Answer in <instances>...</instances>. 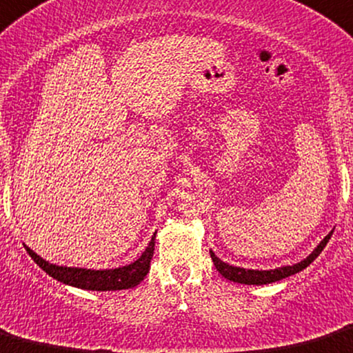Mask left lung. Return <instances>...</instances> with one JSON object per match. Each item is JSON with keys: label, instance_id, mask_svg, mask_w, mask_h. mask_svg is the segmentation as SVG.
I'll list each match as a JSON object with an SVG mask.
<instances>
[{"label": "left lung", "instance_id": "obj_1", "mask_svg": "<svg viewBox=\"0 0 353 353\" xmlns=\"http://www.w3.org/2000/svg\"><path fill=\"white\" fill-rule=\"evenodd\" d=\"M332 233H333V230L325 236L323 240H321L320 243L316 245V248H314V250L311 252L306 259H303L301 262H298V264H292V265L277 267V269H269V270L243 269V267L226 264V262H223L221 259H218L216 255H214L213 250H210V254H211V259H213V262H214V267H216V270L225 277V279L233 281V283H239V284H248V285L270 284V283H276V281L285 279V277L292 276V274H298V272H301L303 269H306V267L310 265L311 262H313L314 259L321 254V250L326 247L328 240L332 239Z\"/></svg>", "mask_w": 353, "mask_h": 353}]
</instances>
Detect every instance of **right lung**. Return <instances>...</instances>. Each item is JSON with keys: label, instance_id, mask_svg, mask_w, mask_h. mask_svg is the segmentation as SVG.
I'll list each match as a JSON object with an SVG mask.
<instances>
[{"label": "right lung", "instance_id": "right-lung-1", "mask_svg": "<svg viewBox=\"0 0 353 353\" xmlns=\"http://www.w3.org/2000/svg\"><path fill=\"white\" fill-rule=\"evenodd\" d=\"M157 233V232H155ZM155 233L148 242L147 248L142 252L137 261L132 264L117 267V269H84V267H68V265H55L50 262L43 261L40 255H37L32 248L25 245L28 255L33 259L37 265L46 270L50 277L61 281L62 284L72 285V288L86 289V291H121V289H132L139 285L145 279L148 269H150V261L154 257L155 247Z\"/></svg>", "mask_w": 353, "mask_h": 353}]
</instances>
